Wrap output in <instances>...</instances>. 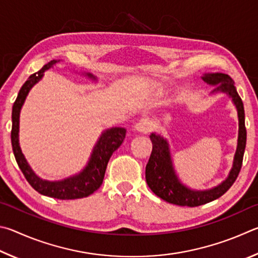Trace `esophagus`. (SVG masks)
I'll use <instances>...</instances> for the list:
<instances>
[{
    "instance_id": "esophagus-1",
    "label": "esophagus",
    "mask_w": 258,
    "mask_h": 258,
    "mask_svg": "<svg viewBox=\"0 0 258 258\" xmlns=\"http://www.w3.org/2000/svg\"><path fill=\"white\" fill-rule=\"evenodd\" d=\"M135 128L138 133H143V134H147L151 132L152 129V124L150 123V121L147 119H142L137 122V124L135 125Z\"/></svg>"
}]
</instances>
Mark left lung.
<instances>
[{
  "mask_svg": "<svg viewBox=\"0 0 258 258\" xmlns=\"http://www.w3.org/2000/svg\"><path fill=\"white\" fill-rule=\"evenodd\" d=\"M202 79L206 84L216 86L212 93H224L229 95L232 99L234 106L238 112L239 132H238V144L236 154L233 157V164L228 174V178L216 186L207 190H195L190 189L180 181L177 173H175L172 159H171L169 143L160 135L151 134V141L153 144L152 154L146 165V182L151 190L162 200L171 203V204L179 206L195 207L204 205L214 200H218L223 194L229 190L236 181L239 172H240L243 153L246 148L247 132L245 126V110L240 96L234 87V83L231 77L215 72V74H205Z\"/></svg>",
  "mask_w": 258,
  "mask_h": 258,
  "instance_id": "1",
  "label": "left lung"
}]
</instances>
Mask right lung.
<instances>
[{"label":"right lung","instance_id":"obj_1","mask_svg":"<svg viewBox=\"0 0 258 258\" xmlns=\"http://www.w3.org/2000/svg\"><path fill=\"white\" fill-rule=\"evenodd\" d=\"M57 62H60V60H52L48 62L38 72L31 75L28 80L22 85L12 107L11 143L13 154H15L16 161L21 172L24 173L27 181L36 191L45 196L57 198V200H77V198H84L92 195L94 191H96L101 187L108 160L123 142L126 130L124 128H120V126L104 130L101 137L98 138L96 145L93 148V153L90 155L87 165L78 174L58 180V181H48V180L39 178L30 168L21 152L19 145V116L21 107L24 105L25 99L30 89L43 78L44 72ZM85 76H87L92 80H96V77L88 74V72L85 74Z\"/></svg>","mask_w":258,"mask_h":258}]
</instances>
